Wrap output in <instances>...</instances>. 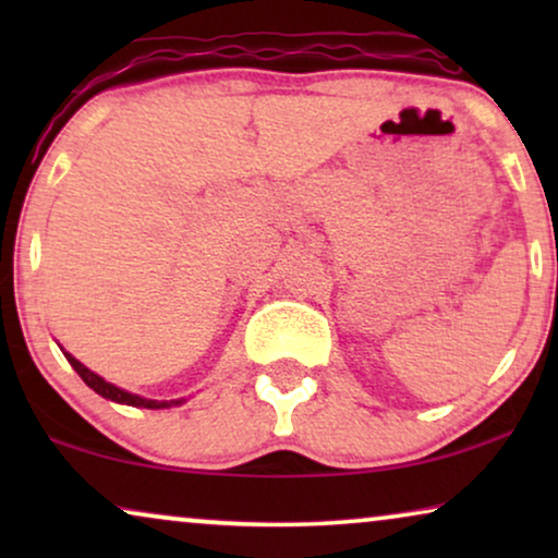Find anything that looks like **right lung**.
I'll return each mask as SVG.
<instances>
[{
  "label": "right lung",
  "instance_id": "right-lung-1",
  "mask_svg": "<svg viewBox=\"0 0 558 558\" xmlns=\"http://www.w3.org/2000/svg\"><path fill=\"white\" fill-rule=\"evenodd\" d=\"M68 363L73 365L75 373L83 378V384H86L88 388H94V391L98 396H104V399L109 401H117V403H126V407H136V409H170V407H180L182 401L185 399H174V401H155V399H144V396H136V393H129L124 391V388L113 386L109 384V380H104L98 373L88 371L86 365H83L81 361H75V357L71 353H65Z\"/></svg>",
  "mask_w": 558,
  "mask_h": 558
}]
</instances>
